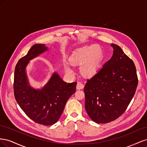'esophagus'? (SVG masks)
Listing matches in <instances>:
<instances>
[{
    "instance_id": "esophagus-1",
    "label": "esophagus",
    "mask_w": 147,
    "mask_h": 147,
    "mask_svg": "<svg viewBox=\"0 0 147 147\" xmlns=\"http://www.w3.org/2000/svg\"><path fill=\"white\" fill-rule=\"evenodd\" d=\"M84 88V84L81 82H78L77 84V90H82Z\"/></svg>"
}]
</instances>
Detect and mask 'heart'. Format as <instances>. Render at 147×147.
<instances>
[{
    "label": "heart",
    "mask_w": 147,
    "mask_h": 147,
    "mask_svg": "<svg viewBox=\"0 0 147 147\" xmlns=\"http://www.w3.org/2000/svg\"><path fill=\"white\" fill-rule=\"evenodd\" d=\"M102 59V51L97 45L84 47L70 57V62L72 65L81 66L80 72L84 77H90L99 69ZM66 74L72 75L74 70L68 64L64 65Z\"/></svg>",
    "instance_id": "b5f03b06"
}]
</instances>
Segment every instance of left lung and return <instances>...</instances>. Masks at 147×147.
I'll return each mask as SVG.
<instances>
[{"label": "left lung", "mask_w": 147, "mask_h": 147, "mask_svg": "<svg viewBox=\"0 0 147 147\" xmlns=\"http://www.w3.org/2000/svg\"><path fill=\"white\" fill-rule=\"evenodd\" d=\"M113 56L84 88L85 109L97 123H107L125 112L138 84L133 62L118 45L112 43Z\"/></svg>", "instance_id": "left-lung-1"}]
</instances>
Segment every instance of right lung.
<instances>
[{
    "label": "right lung",
    "mask_w": 147,
    "mask_h": 147,
    "mask_svg": "<svg viewBox=\"0 0 147 147\" xmlns=\"http://www.w3.org/2000/svg\"><path fill=\"white\" fill-rule=\"evenodd\" d=\"M44 44H35L18 61L14 74V95L21 109L35 123L52 125L59 119L67 101L75 93L77 82L67 83L54 72L41 89L30 85L26 69L29 61L48 50Z\"/></svg>",
    "instance_id": "right-lung-1"
}]
</instances>
